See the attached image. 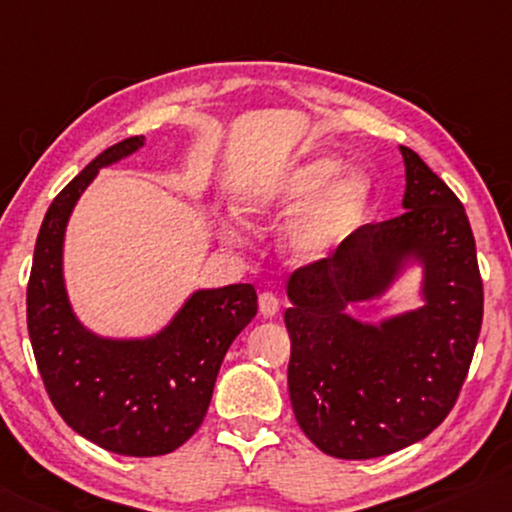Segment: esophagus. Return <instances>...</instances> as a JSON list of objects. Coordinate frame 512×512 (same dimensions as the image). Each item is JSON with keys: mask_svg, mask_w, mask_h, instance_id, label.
<instances>
[{"mask_svg": "<svg viewBox=\"0 0 512 512\" xmlns=\"http://www.w3.org/2000/svg\"><path fill=\"white\" fill-rule=\"evenodd\" d=\"M278 308H280V304H278V297L273 292H262L259 294V313H262V318H276V313H278Z\"/></svg>", "mask_w": 512, "mask_h": 512, "instance_id": "34e87169", "label": "esophagus"}]
</instances>
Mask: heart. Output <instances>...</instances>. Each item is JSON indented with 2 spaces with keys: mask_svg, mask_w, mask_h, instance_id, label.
Returning a JSON list of instances; mask_svg holds the SVG:
<instances>
[{
  "mask_svg": "<svg viewBox=\"0 0 512 512\" xmlns=\"http://www.w3.org/2000/svg\"><path fill=\"white\" fill-rule=\"evenodd\" d=\"M343 169V160L320 155L294 169L257 178L243 187L236 211L248 222H257L292 215L313 200L287 227L285 246L299 264L322 262L352 239L371 211L373 183L369 174L352 169L341 177ZM220 236L227 241V229H222Z\"/></svg>",
  "mask_w": 512,
  "mask_h": 512,
  "instance_id": "heart-1",
  "label": "heart"
}]
</instances>
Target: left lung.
I'll list each match as a JSON object with an SVG mask.
<instances>
[{"instance_id":"1","label":"left lung","mask_w":512,"mask_h":512,"mask_svg":"<svg viewBox=\"0 0 512 512\" xmlns=\"http://www.w3.org/2000/svg\"><path fill=\"white\" fill-rule=\"evenodd\" d=\"M399 218L359 227L336 255L287 283V387L299 427L338 459L392 455L429 436L455 406L482 325V280L462 201L399 146ZM421 269L423 304L378 323L349 313Z\"/></svg>"}]
</instances>
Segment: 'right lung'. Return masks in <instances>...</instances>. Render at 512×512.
<instances>
[{"mask_svg":"<svg viewBox=\"0 0 512 512\" xmlns=\"http://www.w3.org/2000/svg\"><path fill=\"white\" fill-rule=\"evenodd\" d=\"M146 136L106 148L50 204L27 285V329L46 392L62 420L127 457L174 452L204 422L229 345L257 313L253 285L194 290L148 336H102L78 320L64 283V234L99 169L134 155Z\"/></svg>","mask_w":512,"mask_h":512,"instance_id":"1","label":"right lung"}]
</instances>
